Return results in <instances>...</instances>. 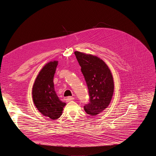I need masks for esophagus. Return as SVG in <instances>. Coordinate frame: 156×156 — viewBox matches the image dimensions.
I'll return each instance as SVG.
<instances>
[{
  "instance_id": "obj_1",
  "label": "esophagus",
  "mask_w": 156,
  "mask_h": 156,
  "mask_svg": "<svg viewBox=\"0 0 156 156\" xmlns=\"http://www.w3.org/2000/svg\"><path fill=\"white\" fill-rule=\"evenodd\" d=\"M74 99V98L73 97H72V96H69L66 98V102H70L71 101H73Z\"/></svg>"
}]
</instances>
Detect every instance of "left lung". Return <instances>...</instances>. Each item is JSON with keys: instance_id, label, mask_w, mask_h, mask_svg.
<instances>
[{"instance_id": "8db88e82", "label": "left lung", "mask_w": 156, "mask_h": 156, "mask_svg": "<svg viewBox=\"0 0 156 156\" xmlns=\"http://www.w3.org/2000/svg\"><path fill=\"white\" fill-rule=\"evenodd\" d=\"M89 92V102L84 106L85 112L92 116L102 112L109 105L114 93L112 73L105 62L92 55L75 51Z\"/></svg>"}]
</instances>
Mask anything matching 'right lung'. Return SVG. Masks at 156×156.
Returning <instances> with one entry per match:
<instances>
[{"label":"right lung","instance_id":"1","mask_svg":"<svg viewBox=\"0 0 156 156\" xmlns=\"http://www.w3.org/2000/svg\"><path fill=\"white\" fill-rule=\"evenodd\" d=\"M58 62H51L44 66L33 87V99L37 110L52 120L58 119L65 103L57 96L54 84V76Z\"/></svg>","mask_w":156,"mask_h":156}]
</instances>
